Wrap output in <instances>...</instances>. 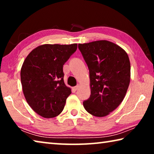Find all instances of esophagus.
I'll return each instance as SVG.
<instances>
[{
  "mask_svg": "<svg viewBox=\"0 0 154 154\" xmlns=\"http://www.w3.org/2000/svg\"><path fill=\"white\" fill-rule=\"evenodd\" d=\"M79 87H80V85H79V84H78L77 85H76V86L74 87V90H77L79 88Z\"/></svg>",
  "mask_w": 154,
  "mask_h": 154,
  "instance_id": "1",
  "label": "esophagus"
}]
</instances>
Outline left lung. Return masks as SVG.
Listing matches in <instances>:
<instances>
[{
  "label": "left lung",
  "mask_w": 154,
  "mask_h": 154,
  "mask_svg": "<svg viewBox=\"0 0 154 154\" xmlns=\"http://www.w3.org/2000/svg\"><path fill=\"white\" fill-rule=\"evenodd\" d=\"M90 71V98L83 106L94 116H108L120 105L130 82V63L121 47L106 40L78 45Z\"/></svg>",
  "instance_id": "obj_1"
}]
</instances>
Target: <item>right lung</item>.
Masks as SVG:
<instances>
[{"label": "right lung", "mask_w": 154, "mask_h": 154, "mask_svg": "<svg viewBox=\"0 0 154 154\" xmlns=\"http://www.w3.org/2000/svg\"><path fill=\"white\" fill-rule=\"evenodd\" d=\"M77 48V43L45 44L32 49L23 62V93L32 110L43 118L60 114L71 94L64 82L63 65Z\"/></svg>", "instance_id": "right-lung-1"}]
</instances>
